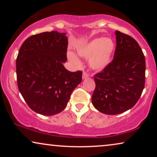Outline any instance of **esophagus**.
Returning <instances> with one entry per match:
<instances>
[{
  "instance_id": "1",
  "label": "esophagus",
  "mask_w": 157,
  "mask_h": 157,
  "mask_svg": "<svg viewBox=\"0 0 157 157\" xmlns=\"http://www.w3.org/2000/svg\"><path fill=\"white\" fill-rule=\"evenodd\" d=\"M88 77H89V74H88L86 72L83 71V75H82V78L83 79H85V78H87Z\"/></svg>"
}]
</instances>
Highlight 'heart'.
<instances>
[{"label": "heart", "mask_w": 157, "mask_h": 157, "mask_svg": "<svg viewBox=\"0 0 157 157\" xmlns=\"http://www.w3.org/2000/svg\"><path fill=\"white\" fill-rule=\"evenodd\" d=\"M115 44L109 38H96L88 44L79 47L77 53L81 57L89 58V65L92 69L101 71L106 67L111 61ZM68 58L75 65H80V61L71 52L68 53Z\"/></svg>", "instance_id": "obj_1"}]
</instances>
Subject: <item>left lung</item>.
Here are the masks:
<instances>
[{"mask_svg": "<svg viewBox=\"0 0 157 157\" xmlns=\"http://www.w3.org/2000/svg\"><path fill=\"white\" fill-rule=\"evenodd\" d=\"M117 47L113 59L94 76V106L105 114L115 115L132 109L145 84V57L136 40L115 31Z\"/></svg>", "mask_w": 157, "mask_h": 157, "instance_id": "8db88e82", "label": "left lung"}]
</instances>
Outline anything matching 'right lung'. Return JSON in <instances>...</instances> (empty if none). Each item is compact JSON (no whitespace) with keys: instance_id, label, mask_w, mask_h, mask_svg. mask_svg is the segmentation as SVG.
Instances as JSON below:
<instances>
[{"instance_id":"1","label":"right lung","mask_w":157,"mask_h":157,"mask_svg":"<svg viewBox=\"0 0 157 157\" xmlns=\"http://www.w3.org/2000/svg\"><path fill=\"white\" fill-rule=\"evenodd\" d=\"M66 34L51 31L31 36L18 51V90L28 106L41 115L61 112L82 80V71L71 72L63 65L67 61Z\"/></svg>"}]
</instances>
